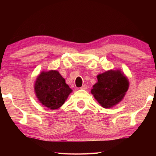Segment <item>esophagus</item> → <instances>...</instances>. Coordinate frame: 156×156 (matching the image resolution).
I'll return each instance as SVG.
<instances>
[{"mask_svg":"<svg viewBox=\"0 0 156 156\" xmlns=\"http://www.w3.org/2000/svg\"><path fill=\"white\" fill-rule=\"evenodd\" d=\"M80 88H81V89H86L87 88V85L86 84H83V86L81 87Z\"/></svg>","mask_w":156,"mask_h":156,"instance_id":"34e87169","label":"esophagus"}]
</instances>
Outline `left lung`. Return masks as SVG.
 <instances>
[{
  "mask_svg": "<svg viewBox=\"0 0 156 156\" xmlns=\"http://www.w3.org/2000/svg\"><path fill=\"white\" fill-rule=\"evenodd\" d=\"M97 78L91 94L102 107L110 108L122 100L129 88V81L120 71H107Z\"/></svg>",
  "mask_w": 156,
  "mask_h": 156,
  "instance_id": "obj_1",
  "label": "left lung"
}]
</instances>
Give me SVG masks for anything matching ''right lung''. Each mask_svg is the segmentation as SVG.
Returning a JSON list of instances; mask_svg holds the SVG:
<instances>
[{
  "label": "right lung",
  "mask_w": 156,
  "mask_h": 156,
  "mask_svg": "<svg viewBox=\"0 0 156 156\" xmlns=\"http://www.w3.org/2000/svg\"><path fill=\"white\" fill-rule=\"evenodd\" d=\"M36 96L42 105L51 109H58L72 91L57 71L42 72L34 85Z\"/></svg>",
  "instance_id": "obj_1"
}]
</instances>
